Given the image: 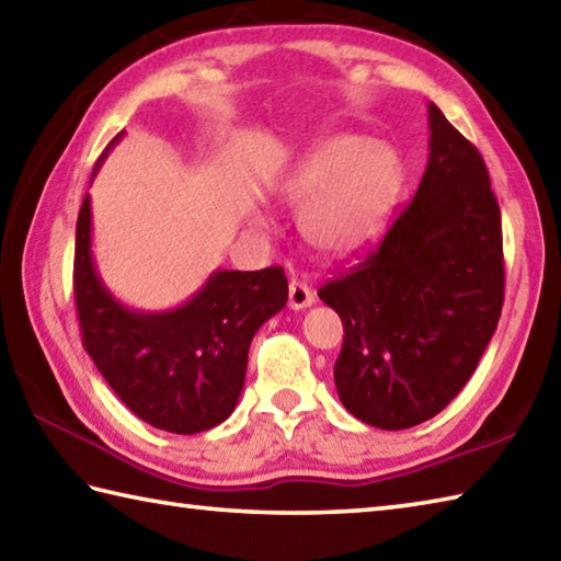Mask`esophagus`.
I'll return each mask as SVG.
<instances>
[{
	"instance_id": "esophagus-1",
	"label": "esophagus",
	"mask_w": 561,
	"mask_h": 561,
	"mask_svg": "<svg viewBox=\"0 0 561 561\" xmlns=\"http://www.w3.org/2000/svg\"><path fill=\"white\" fill-rule=\"evenodd\" d=\"M314 302V293L305 280L290 278V293H288V305L290 310H305Z\"/></svg>"
}]
</instances>
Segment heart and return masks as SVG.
<instances>
[{
	"instance_id": "b5f03b06",
	"label": "heart",
	"mask_w": 561,
	"mask_h": 561,
	"mask_svg": "<svg viewBox=\"0 0 561 561\" xmlns=\"http://www.w3.org/2000/svg\"><path fill=\"white\" fill-rule=\"evenodd\" d=\"M400 163L386 144L342 131L312 144L271 183L283 203L298 205V229L332 259L374 244L393 209Z\"/></svg>"
}]
</instances>
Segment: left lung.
Masks as SVG:
<instances>
[{
  "mask_svg": "<svg viewBox=\"0 0 561 561\" xmlns=\"http://www.w3.org/2000/svg\"><path fill=\"white\" fill-rule=\"evenodd\" d=\"M430 112L415 197L378 249L322 285L342 317L334 386L366 425L405 430L445 410L477 371L505 290L501 209L477 146Z\"/></svg>",
  "mask_w": 561,
  "mask_h": 561,
  "instance_id": "obj_1",
  "label": "left lung"
}]
</instances>
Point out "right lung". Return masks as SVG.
Instances as JSON below:
<instances>
[{
  "label": "right lung",
  "instance_id": "obj_1",
  "mask_svg": "<svg viewBox=\"0 0 561 561\" xmlns=\"http://www.w3.org/2000/svg\"><path fill=\"white\" fill-rule=\"evenodd\" d=\"M72 285L94 366L136 417L175 435L213 430L234 412L253 334L288 302L285 273L271 266L215 271L193 298L165 312L124 308L94 266L90 195L78 215Z\"/></svg>",
  "mask_w": 561,
  "mask_h": 561
}]
</instances>
